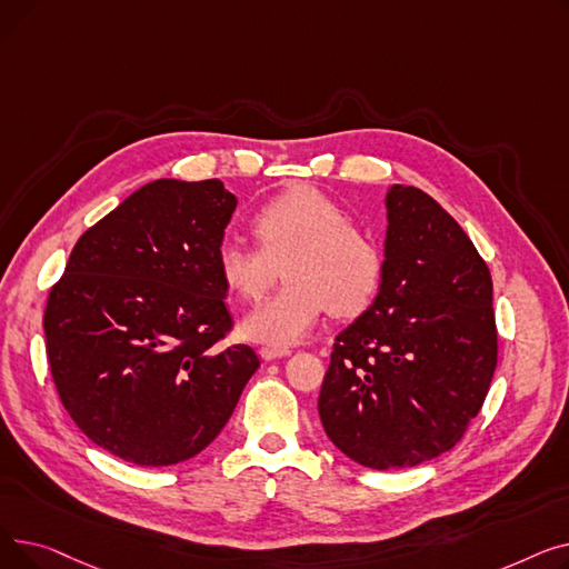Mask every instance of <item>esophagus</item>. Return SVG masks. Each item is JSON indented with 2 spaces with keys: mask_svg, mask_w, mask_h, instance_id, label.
<instances>
[{
  "mask_svg": "<svg viewBox=\"0 0 569 569\" xmlns=\"http://www.w3.org/2000/svg\"><path fill=\"white\" fill-rule=\"evenodd\" d=\"M288 355H290V350H286V348H272V346L260 348V357H262V360H267V362L279 360V357H288Z\"/></svg>",
  "mask_w": 569,
  "mask_h": 569,
  "instance_id": "obj_1",
  "label": "esophagus"
}]
</instances>
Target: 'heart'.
Here are the masks:
<instances>
[{
  "label": "heart",
  "mask_w": 569,
  "mask_h": 569,
  "mask_svg": "<svg viewBox=\"0 0 569 569\" xmlns=\"http://www.w3.org/2000/svg\"><path fill=\"white\" fill-rule=\"evenodd\" d=\"M256 247L223 242L219 277L244 302H258L281 274L283 288L251 311L242 332L251 341L290 346L302 341L330 311L365 313L382 283L376 239L355 226L346 209L313 187H292L262 202L251 217Z\"/></svg>",
  "instance_id": "obj_1"
}]
</instances>
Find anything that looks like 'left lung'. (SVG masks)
<instances>
[{"label": "left lung", "instance_id": "8db88e82", "mask_svg": "<svg viewBox=\"0 0 569 569\" xmlns=\"http://www.w3.org/2000/svg\"><path fill=\"white\" fill-rule=\"evenodd\" d=\"M493 283L461 226L425 191L387 193L382 283L335 339L318 412L373 470L425 463L463 438L498 362Z\"/></svg>", "mask_w": 569, "mask_h": 569}]
</instances>
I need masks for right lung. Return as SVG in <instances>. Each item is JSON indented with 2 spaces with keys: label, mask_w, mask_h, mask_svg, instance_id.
Masks as SVG:
<instances>
[{
  "label": "right lung",
  "mask_w": 569,
  "mask_h": 569,
  "mask_svg": "<svg viewBox=\"0 0 569 569\" xmlns=\"http://www.w3.org/2000/svg\"><path fill=\"white\" fill-rule=\"evenodd\" d=\"M237 198L221 179H157L71 251L48 295L46 352L78 429L136 466H172L212 442L260 367L232 330L217 251Z\"/></svg>",
  "instance_id": "obj_1"
}]
</instances>
